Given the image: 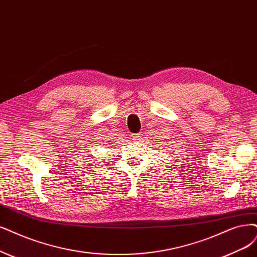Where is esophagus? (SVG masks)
<instances>
[{"mask_svg": "<svg viewBox=\"0 0 257 257\" xmlns=\"http://www.w3.org/2000/svg\"><path fill=\"white\" fill-rule=\"evenodd\" d=\"M142 138H143V135H142V132H139V134H135L134 136H132V140H135L136 142L142 141Z\"/></svg>", "mask_w": 257, "mask_h": 257, "instance_id": "esophagus-1", "label": "esophagus"}]
</instances>
